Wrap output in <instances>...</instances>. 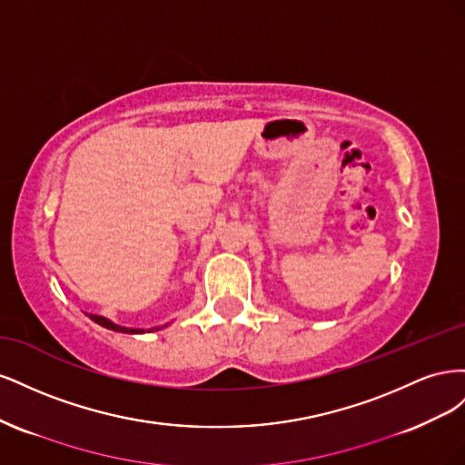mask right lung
Listing matches in <instances>:
<instances>
[{
	"label": "right lung",
	"mask_w": 465,
	"mask_h": 465,
	"mask_svg": "<svg viewBox=\"0 0 465 465\" xmlns=\"http://www.w3.org/2000/svg\"><path fill=\"white\" fill-rule=\"evenodd\" d=\"M93 322H96L98 326H103V328H106V330H112V331H120V333H149V331H159V330H163V328H166L168 323H164V326H154V328H149V330H143V328H125V326H120V323H116V322H112V320H108V318H104V316H101V314H89V312H85Z\"/></svg>",
	"instance_id": "add662e5"
}]
</instances>
